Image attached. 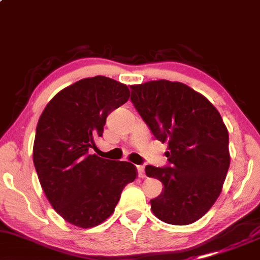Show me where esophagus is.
I'll return each mask as SVG.
<instances>
[{
	"instance_id": "1",
	"label": "esophagus",
	"mask_w": 260,
	"mask_h": 260,
	"mask_svg": "<svg viewBox=\"0 0 260 260\" xmlns=\"http://www.w3.org/2000/svg\"><path fill=\"white\" fill-rule=\"evenodd\" d=\"M137 170H138L139 178H145V170H144V166H137Z\"/></svg>"
}]
</instances>
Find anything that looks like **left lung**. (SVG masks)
Returning <instances> with one entry per match:
<instances>
[{
	"instance_id": "obj_1",
	"label": "left lung",
	"mask_w": 260,
	"mask_h": 260,
	"mask_svg": "<svg viewBox=\"0 0 260 260\" xmlns=\"http://www.w3.org/2000/svg\"><path fill=\"white\" fill-rule=\"evenodd\" d=\"M131 100L155 138L168 144L170 166L148 165L164 184L151 211L173 225L195 223L219 198L230 166L229 133L219 111L201 93L167 80L133 84Z\"/></svg>"
}]
</instances>
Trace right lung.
<instances>
[{
	"mask_svg": "<svg viewBox=\"0 0 260 260\" xmlns=\"http://www.w3.org/2000/svg\"><path fill=\"white\" fill-rule=\"evenodd\" d=\"M126 84L105 76L88 77L57 93L41 114L32 157L47 200L68 223L96 226L114 213L121 192L137 178L131 162L95 154L106 117L127 102Z\"/></svg>",
	"mask_w": 260,
	"mask_h": 260,
	"instance_id": "obj_1",
	"label": "right lung"
}]
</instances>
